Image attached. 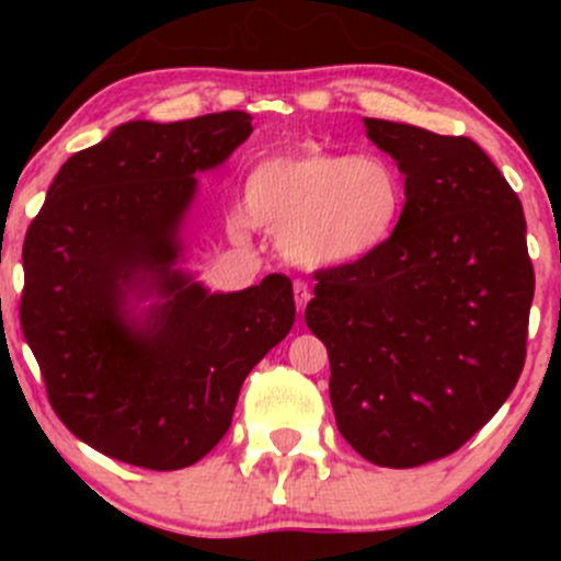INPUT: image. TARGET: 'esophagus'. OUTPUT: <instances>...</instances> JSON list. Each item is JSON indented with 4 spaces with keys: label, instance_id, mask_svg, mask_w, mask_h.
Masks as SVG:
<instances>
[{
    "label": "esophagus",
    "instance_id": "1",
    "mask_svg": "<svg viewBox=\"0 0 561 561\" xmlns=\"http://www.w3.org/2000/svg\"><path fill=\"white\" fill-rule=\"evenodd\" d=\"M293 293H295V306H298V311H306L308 300H311V287L306 285V282H295L293 285Z\"/></svg>",
    "mask_w": 561,
    "mask_h": 561
}]
</instances>
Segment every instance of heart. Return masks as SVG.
<instances>
[{
    "label": "heart",
    "mask_w": 561,
    "mask_h": 561,
    "mask_svg": "<svg viewBox=\"0 0 561 561\" xmlns=\"http://www.w3.org/2000/svg\"><path fill=\"white\" fill-rule=\"evenodd\" d=\"M405 176L385 156H353L306 145L274 152L248 171L242 218L279 234L287 259L308 268L366 261L401 227ZM244 224L231 221L242 237Z\"/></svg>",
    "instance_id": "heart-1"
}]
</instances>
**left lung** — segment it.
Returning a JSON list of instances; mask_svg holds the SVG:
<instances>
[{
	"instance_id": "obj_1",
	"label": "left lung",
	"mask_w": 561,
	"mask_h": 561,
	"mask_svg": "<svg viewBox=\"0 0 561 561\" xmlns=\"http://www.w3.org/2000/svg\"><path fill=\"white\" fill-rule=\"evenodd\" d=\"M405 176L401 227L317 276L306 324L330 353L340 435L371 465L459 450L523 375L536 293L517 192L469 137L364 118Z\"/></svg>"
}]
</instances>
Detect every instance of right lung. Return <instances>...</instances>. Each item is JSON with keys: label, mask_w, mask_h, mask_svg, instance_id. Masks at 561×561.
<instances>
[{"label": "right lung", "mask_w": 561, "mask_h": 561, "mask_svg": "<svg viewBox=\"0 0 561 561\" xmlns=\"http://www.w3.org/2000/svg\"><path fill=\"white\" fill-rule=\"evenodd\" d=\"M250 115L131 121L62 163L23 242L21 327L55 414L126 465L171 472L227 435L244 377L295 321L289 279L208 295L171 272L195 173L250 137ZM147 273L170 295L145 331L125 287Z\"/></svg>", "instance_id": "right-lung-1"}]
</instances>
